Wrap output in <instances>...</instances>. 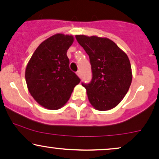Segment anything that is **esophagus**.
Returning <instances> with one entry per match:
<instances>
[{
  "mask_svg": "<svg viewBox=\"0 0 159 159\" xmlns=\"http://www.w3.org/2000/svg\"><path fill=\"white\" fill-rule=\"evenodd\" d=\"M76 74H77V75L80 78H81V71H78L77 72H76Z\"/></svg>",
  "mask_w": 159,
  "mask_h": 159,
  "instance_id": "34e87169",
  "label": "esophagus"
}]
</instances>
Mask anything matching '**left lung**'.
Listing matches in <instances>:
<instances>
[{
  "mask_svg": "<svg viewBox=\"0 0 159 159\" xmlns=\"http://www.w3.org/2000/svg\"><path fill=\"white\" fill-rule=\"evenodd\" d=\"M78 43L89 55L93 78L82 83L92 106L108 111L119 105L132 80V67L127 54L107 38L76 35Z\"/></svg>",
  "mask_w": 159,
  "mask_h": 159,
  "instance_id": "1",
  "label": "left lung"
}]
</instances>
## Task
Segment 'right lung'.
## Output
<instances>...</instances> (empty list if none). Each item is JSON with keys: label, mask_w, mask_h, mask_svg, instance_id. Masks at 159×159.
<instances>
[{"label": "right lung", "mask_w": 159, "mask_h": 159, "mask_svg": "<svg viewBox=\"0 0 159 159\" xmlns=\"http://www.w3.org/2000/svg\"><path fill=\"white\" fill-rule=\"evenodd\" d=\"M73 42V36L57 34L38 46L27 63V88L33 98L45 108L57 110L63 107L81 81L69 69L66 55Z\"/></svg>", "instance_id": "right-lung-1"}]
</instances>
